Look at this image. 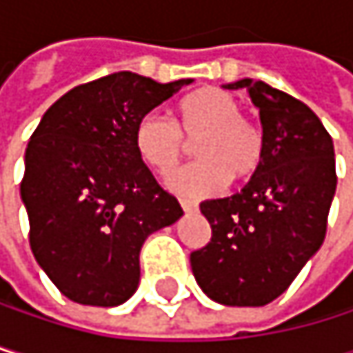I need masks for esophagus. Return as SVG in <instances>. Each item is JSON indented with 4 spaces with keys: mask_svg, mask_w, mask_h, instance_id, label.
Segmentation results:
<instances>
[{
    "mask_svg": "<svg viewBox=\"0 0 353 353\" xmlns=\"http://www.w3.org/2000/svg\"><path fill=\"white\" fill-rule=\"evenodd\" d=\"M180 205H182V210H184L186 214H192V212H196V203H192V201H186V199H182V201H180Z\"/></svg>",
    "mask_w": 353,
    "mask_h": 353,
    "instance_id": "1",
    "label": "esophagus"
}]
</instances>
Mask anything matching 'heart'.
<instances>
[{"label":"heart","mask_w":353,"mask_h":353,"mask_svg":"<svg viewBox=\"0 0 353 353\" xmlns=\"http://www.w3.org/2000/svg\"><path fill=\"white\" fill-rule=\"evenodd\" d=\"M241 103L220 88H201L175 108L171 123L159 112L143 114L133 131L139 159L159 173H167L194 141L199 161L167 175V186L182 196H210L220 192L228 178L248 182L265 161V133L243 118Z\"/></svg>","instance_id":"obj_1"}]
</instances>
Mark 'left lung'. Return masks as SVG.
Returning <instances> with one entry per match:
<instances>
[{"instance_id":"1","label":"left lung","mask_w":353,"mask_h":353,"mask_svg":"<svg viewBox=\"0 0 353 353\" xmlns=\"http://www.w3.org/2000/svg\"><path fill=\"white\" fill-rule=\"evenodd\" d=\"M224 88H245L259 110L265 161L241 192L201 203L212 239L190 254V267L212 301L263 307L288 290L326 237L334 145L320 118L288 92L250 78Z\"/></svg>"}]
</instances>
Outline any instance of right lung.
<instances>
[{
	"label": "right lung",
	"mask_w": 353,
	"mask_h": 353,
	"mask_svg": "<svg viewBox=\"0 0 353 353\" xmlns=\"http://www.w3.org/2000/svg\"><path fill=\"white\" fill-rule=\"evenodd\" d=\"M190 78L169 84L118 72L48 108L25 152L21 199L37 265L74 303L116 307L139 286L148 235L182 218L135 152L137 120Z\"/></svg>",
	"instance_id": "add662e5"
}]
</instances>
